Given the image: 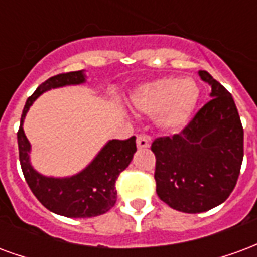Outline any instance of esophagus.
<instances>
[{
  "label": "esophagus",
  "mask_w": 257,
  "mask_h": 257,
  "mask_svg": "<svg viewBox=\"0 0 257 257\" xmlns=\"http://www.w3.org/2000/svg\"><path fill=\"white\" fill-rule=\"evenodd\" d=\"M136 145H138V149H149L150 147V138L146 135H138Z\"/></svg>",
  "instance_id": "34e87169"
}]
</instances>
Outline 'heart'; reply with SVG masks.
I'll return each instance as SVG.
<instances>
[{
  "label": "heart",
  "instance_id": "1",
  "mask_svg": "<svg viewBox=\"0 0 257 257\" xmlns=\"http://www.w3.org/2000/svg\"><path fill=\"white\" fill-rule=\"evenodd\" d=\"M199 100V88L191 78H162L135 90L132 104L139 111L154 115L157 125L167 132L184 129Z\"/></svg>",
  "mask_w": 257,
  "mask_h": 257
}]
</instances>
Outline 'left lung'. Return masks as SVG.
I'll use <instances>...</instances> for the list:
<instances>
[{"mask_svg": "<svg viewBox=\"0 0 257 257\" xmlns=\"http://www.w3.org/2000/svg\"><path fill=\"white\" fill-rule=\"evenodd\" d=\"M198 74L210 85L212 99L180 134L151 145L157 194L184 213L223 204L237 184L243 158L242 123L231 93L208 71Z\"/></svg>", "mask_w": 257, "mask_h": 257, "instance_id": "8db88e82", "label": "left lung"}]
</instances>
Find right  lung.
Wrapping results in <instances>:
<instances>
[{
  "mask_svg": "<svg viewBox=\"0 0 257 257\" xmlns=\"http://www.w3.org/2000/svg\"><path fill=\"white\" fill-rule=\"evenodd\" d=\"M86 81L84 70L58 74L42 82L27 99L20 118L18 132L20 167L29 187L47 209L66 217H95L103 215L115 205V180L126 169L136 151V138L108 140L97 156L81 172L68 178H53L37 172L30 162L31 145L23 131L26 114L31 104L47 90Z\"/></svg>",
  "mask_w": 257,
  "mask_h": 257,
  "instance_id": "obj_1",
  "label": "right lung"
}]
</instances>
